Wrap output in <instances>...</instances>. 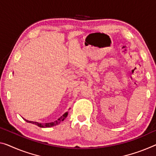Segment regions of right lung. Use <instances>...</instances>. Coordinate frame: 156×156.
Returning <instances> with one entry per match:
<instances>
[{
  "instance_id": "add662e5",
  "label": "right lung",
  "mask_w": 156,
  "mask_h": 156,
  "mask_svg": "<svg viewBox=\"0 0 156 156\" xmlns=\"http://www.w3.org/2000/svg\"><path fill=\"white\" fill-rule=\"evenodd\" d=\"M68 112H66V113H65L63 116H61L58 120H56V121H55L54 122H51V123H38V122L28 121V120H26L25 119H24L26 122H28V123L35 124V125L39 126V127H40V128H50V127L58 125V124L61 123V121H64V119L66 118L67 116H68Z\"/></svg>"
}]
</instances>
